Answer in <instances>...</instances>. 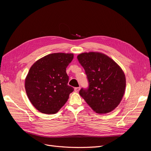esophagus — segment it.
Returning <instances> with one entry per match:
<instances>
[{"mask_svg": "<svg viewBox=\"0 0 151 151\" xmlns=\"http://www.w3.org/2000/svg\"><path fill=\"white\" fill-rule=\"evenodd\" d=\"M80 89H81L80 87H77V88H74V91H76V92H79Z\"/></svg>", "mask_w": 151, "mask_h": 151, "instance_id": "obj_1", "label": "esophagus"}]
</instances>
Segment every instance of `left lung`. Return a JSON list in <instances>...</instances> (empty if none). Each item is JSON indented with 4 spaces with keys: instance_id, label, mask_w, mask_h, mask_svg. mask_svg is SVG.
Segmentation results:
<instances>
[{
    "instance_id": "1",
    "label": "left lung",
    "mask_w": 151,
    "mask_h": 151,
    "mask_svg": "<svg viewBox=\"0 0 151 151\" xmlns=\"http://www.w3.org/2000/svg\"><path fill=\"white\" fill-rule=\"evenodd\" d=\"M77 59L84 68L89 84L88 89L80 90L81 96L96 113L114 110L125 91L126 78L122 68L101 52L82 53Z\"/></svg>"
}]
</instances>
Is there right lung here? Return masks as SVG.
I'll return each instance as SVG.
<instances>
[{
    "instance_id": "1",
    "label": "right lung",
    "mask_w": 151,
    "mask_h": 151,
    "mask_svg": "<svg viewBox=\"0 0 151 151\" xmlns=\"http://www.w3.org/2000/svg\"><path fill=\"white\" fill-rule=\"evenodd\" d=\"M73 58V53H54L40 58L31 67L25 79V89L31 104L41 113H57L74 91L67 84L66 73Z\"/></svg>"
}]
</instances>
